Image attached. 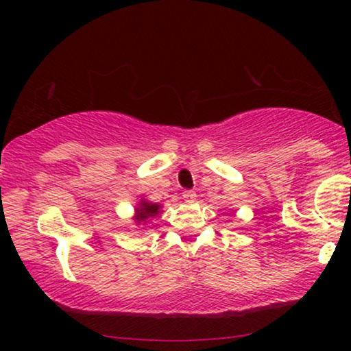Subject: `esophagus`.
<instances>
[{"label": "esophagus", "instance_id": "34e87169", "mask_svg": "<svg viewBox=\"0 0 351 351\" xmlns=\"http://www.w3.org/2000/svg\"><path fill=\"white\" fill-rule=\"evenodd\" d=\"M182 196H184V199H185V203H193V201L196 199V193L195 191H184V193H182Z\"/></svg>", "mask_w": 351, "mask_h": 351}]
</instances>
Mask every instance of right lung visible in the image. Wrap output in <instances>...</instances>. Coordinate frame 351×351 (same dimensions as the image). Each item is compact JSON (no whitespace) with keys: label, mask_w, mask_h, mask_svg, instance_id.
<instances>
[{"label":"right lung","mask_w":351,"mask_h":351,"mask_svg":"<svg viewBox=\"0 0 351 351\" xmlns=\"http://www.w3.org/2000/svg\"><path fill=\"white\" fill-rule=\"evenodd\" d=\"M161 208H162L161 204L152 203V201H148V199H145L142 196V198L138 199L136 209H134L132 220L137 225H147L148 220L155 219L156 215H160L162 213Z\"/></svg>","instance_id":"add662e5"}]
</instances>
